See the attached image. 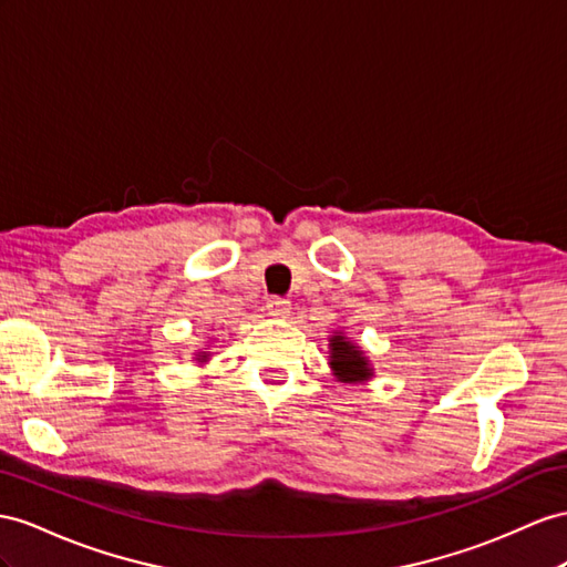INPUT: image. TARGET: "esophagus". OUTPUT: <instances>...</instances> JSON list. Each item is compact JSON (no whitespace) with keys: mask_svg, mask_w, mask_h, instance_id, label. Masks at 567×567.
Here are the masks:
<instances>
[{"mask_svg":"<svg viewBox=\"0 0 567 567\" xmlns=\"http://www.w3.org/2000/svg\"><path fill=\"white\" fill-rule=\"evenodd\" d=\"M268 313H270L272 318H287V316H289V301H285V299H280V297H272V299L268 301Z\"/></svg>","mask_w":567,"mask_h":567,"instance_id":"34e87169","label":"esophagus"}]
</instances>
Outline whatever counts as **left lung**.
I'll return each mask as SVG.
<instances>
[{
    "label": "left lung",
    "instance_id": "obj_1",
    "mask_svg": "<svg viewBox=\"0 0 567 567\" xmlns=\"http://www.w3.org/2000/svg\"><path fill=\"white\" fill-rule=\"evenodd\" d=\"M328 367L340 383H369L373 379L371 359L361 347L347 338V332L336 330L328 338Z\"/></svg>",
    "mask_w": 567,
    "mask_h": 567
}]
</instances>
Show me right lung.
I'll use <instances>...</instances> for the list:
<instances>
[{"label": "right lung", "instance_id": "1", "mask_svg": "<svg viewBox=\"0 0 567 567\" xmlns=\"http://www.w3.org/2000/svg\"><path fill=\"white\" fill-rule=\"evenodd\" d=\"M210 354H213V352H208V347H203V350H196L194 359L198 361V364H206V361L210 359Z\"/></svg>", "mask_w": 567, "mask_h": 567}]
</instances>
